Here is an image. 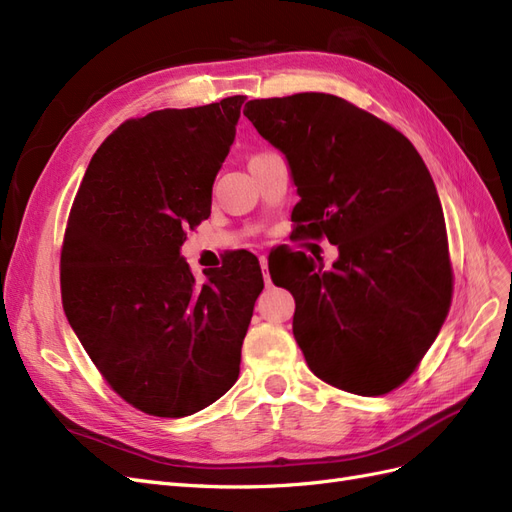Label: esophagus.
<instances>
[{"instance_id":"1","label":"esophagus","mask_w":512,"mask_h":512,"mask_svg":"<svg viewBox=\"0 0 512 512\" xmlns=\"http://www.w3.org/2000/svg\"><path fill=\"white\" fill-rule=\"evenodd\" d=\"M260 269H262V275H265V282L271 284V277H269V260H267V256H260Z\"/></svg>"}]
</instances>
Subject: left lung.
<instances>
[{"instance_id": "8db88e82", "label": "left lung", "mask_w": 512, "mask_h": 512, "mask_svg": "<svg viewBox=\"0 0 512 512\" xmlns=\"http://www.w3.org/2000/svg\"><path fill=\"white\" fill-rule=\"evenodd\" d=\"M243 115L288 160L299 235L339 250L331 269L303 252L280 265L292 273L277 280L297 303L292 333L309 369L354 395L397 389L438 337L453 294L423 158L389 123L331 94L250 100Z\"/></svg>"}]
</instances>
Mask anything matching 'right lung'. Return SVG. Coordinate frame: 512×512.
<instances>
[{"instance_id":"1","label":"right lung","mask_w":512,"mask_h":512,"mask_svg":"<svg viewBox=\"0 0 512 512\" xmlns=\"http://www.w3.org/2000/svg\"><path fill=\"white\" fill-rule=\"evenodd\" d=\"M245 96L128 119L91 158L61 247V303L111 389L145 414L181 418L239 376L262 292L258 258L235 252L198 284L185 228L211 190Z\"/></svg>"}]
</instances>
